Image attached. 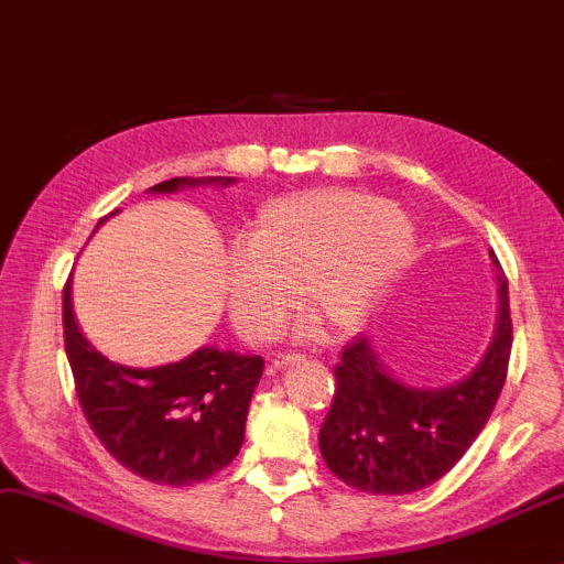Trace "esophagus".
<instances>
[{
	"label": "esophagus",
	"mask_w": 564,
	"mask_h": 564,
	"mask_svg": "<svg viewBox=\"0 0 564 564\" xmlns=\"http://www.w3.org/2000/svg\"><path fill=\"white\" fill-rule=\"evenodd\" d=\"M299 361H304V356H299V354H278L272 359V368L274 370H284L286 366H294V364H299Z\"/></svg>",
	"instance_id": "esophagus-1"
}]
</instances>
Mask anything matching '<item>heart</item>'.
Listing matches in <instances>:
<instances>
[{
	"label": "heart",
	"instance_id": "1",
	"mask_svg": "<svg viewBox=\"0 0 564 564\" xmlns=\"http://www.w3.org/2000/svg\"><path fill=\"white\" fill-rule=\"evenodd\" d=\"M227 258L231 323L251 345L280 333L294 308L333 339L356 333L416 249V229L400 205L368 191L318 188L272 200ZM304 323L299 337L318 327Z\"/></svg>",
	"mask_w": 564,
	"mask_h": 564
}]
</instances>
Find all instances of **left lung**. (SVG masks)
Segmentation results:
<instances>
[{"label":"left lung","instance_id":"left-lung-1","mask_svg":"<svg viewBox=\"0 0 564 564\" xmlns=\"http://www.w3.org/2000/svg\"><path fill=\"white\" fill-rule=\"evenodd\" d=\"M498 280V321L480 361L443 388L409 386L380 359L361 333L335 366V400L318 435L321 455L339 480L373 496H406L429 488L455 466L484 431L505 386L512 351L507 280Z\"/></svg>","mask_w":564,"mask_h":564}]
</instances>
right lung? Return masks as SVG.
I'll return each mask as SVG.
<instances>
[{
    "instance_id": "add662e5",
    "label": "right lung",
    "mask_w": 564,
    "mask_h": 564,
    "mask_svg": "<svg viewBox=\"0 0 564 564\" xmlns=\"http://www.w3.org/2000/svg\"><path fill=\"white\" fill-rule=\"evenodd\" d=\"M235 176H176L148 194L231 186ZM105 215L98 227L107 223ZM95 227V229H98ZM64 347L80 409L93 433L121 466L160 486H191L239 455L263 359L205 345L155 368L109 361L80 329L72 278L64 286Z\"/></svg>"
}]
</instances>
